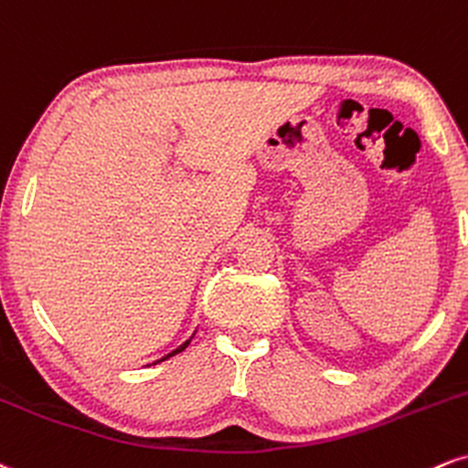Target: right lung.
<instances>
[{
	"instance_id": "1",
	"label": "right lung",
	"mask_w": 468,
	"mask_h": 468,
	"mask_svg": "<svg viewBox=\"0 0 468 468\" xmlns=\"http://www.w3.org/2000/svg\"><path fill=\"white\" fill-rule=\"evenodd\" d=\"M190 339H192V337H190ZM190 339H188V342H184V344H181V346H179V348H175V350H173V353H168L166 356H162V359H159V361H166V359H170V356H175V355H177V353H181V350H186V348H188ZM159 361H155V364H159Z\"/></svg>"
}]
</instances>
